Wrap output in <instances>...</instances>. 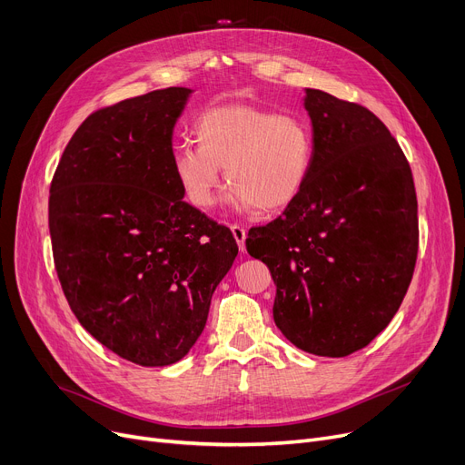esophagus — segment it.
Returning <instances> with one entry per match:
<instances>
[{
    "instance_id": "34e87169",
    "label": "esophagus",
    "mask_w": 465,
    "mask_h": 465,
    "mask_svg": "<svg viewBox=\"0 0 465 465\" xmlns=\"http://www.w3.org/2000/svg\"><path fill=\"white\" fill-rule=\"evenodd\" d=\"M230 228H232V233H233V237H235V241H237L239 249H241L242 252H245V239H247V230L242 228V226H239V224H232Z\"/></svg>"
}]
</instances>
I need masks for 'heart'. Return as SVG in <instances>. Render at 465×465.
<instances>
[{
  "instance_id": "b5f03b06",
  "label": "heart",
  "mask_w": 465,
  "mask_h": 465,
  "mask_svg": "<svg viewBox=\"0 0 465 465\" xmlns=\"http://www.w3.org/2000/svg\"><path fill=\"white\" fill-rule=\"evenodd\" d=\"M198 144L173 153V173L198 209L216 205L223 169L232 183L230 203L239 211H275L294 202L314 160L309 122L254 105H220L195 120Z\"/></svg>"
}]
</instances>
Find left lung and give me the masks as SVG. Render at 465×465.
<instances>
[{
	"mask_svg": "<svg viewBox=\"0 0 465 465\" xmlns=\"http://www.w3.org/2000/svg\"><path fill=\"white\" fill-rule=\"evenodd\" d=\"M314 160L282 216L251 228L247 251L270 267L273 319L298 349L349 356L398 312L419 252L409 162L382 122L358 104L305 88Z\"/></svg>",
	"mask_w": 465,
	"mask_h": 465,
	"instance_id": "1",
	"label": "left lung"
}]
</instances>
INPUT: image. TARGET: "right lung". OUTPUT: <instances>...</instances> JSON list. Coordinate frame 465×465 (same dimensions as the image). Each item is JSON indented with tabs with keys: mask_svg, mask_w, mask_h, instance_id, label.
<instances>
[{
	"mask_svg": "<svg viewBox=\"0 0 465 465\" xmlns=\"http://www.w3.org/2000/svg\"><path fill=\"white\" fill-rule=\"evenodd\" d=\"M192 92L154 90L90 114L48 200L71 311L104 347L144 368L188 354L239 251L230 228L183 200L173 173V128Z\"/></svg>",
	"mask_w": 465,
	"mask_h": 465,
	"instance_id": "right-lung-1",
	"label": "right lung"
}]
</instances>
